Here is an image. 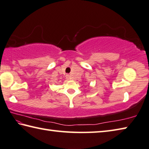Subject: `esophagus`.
Segmentation results:
<instances>
[{
  "instance_id": "obj_1",
  "label": "esophagus",
  "mask_w": 149,
  "mask_h": 149,
  "mask_svg": "<svg viewBox=\"0 0 149 149\" xmlns=\"http://www.w3.org/2000/svg\"><path fill=\"white\" fill-rule=\"evenodd\" d=\"M67 77H68V78H69V75H68V76H67Z\"/></svg>"
}]
</instances>
